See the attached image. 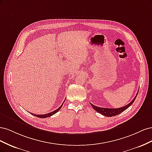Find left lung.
<instances>
[{"label":"left lung","mask_w":152,"mask_h":152,"mask_svg":"<svg viewBox=\"0 0 152 152\" xmlns=\"http://www.w3.org/2000/svg\"><path fill=\"white\" fill-rule=\"evenodd\" d=\"M138 91H137V93L136 94V96H135L134 98L127 105H126V106H124V107H121V108H101V107H96V106H95V105H94L93 104H91V105L92 106V107H93V109L95 110L96 112L101 113L102 115H104V116H106V117L115 116V115H118V114H120L122 112H124V110H126L127 108H128L133 103H134V100L136 98V96H137V94H138Z\"/></svg>","instance_id":"obj_1"}]
</instances>
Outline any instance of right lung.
I'll list each match as a JSON object with an SVG mask.
<instances>
[{"label":"right lung","instance_id":"obj_1","mask_svg":"<svg viewBox=\"0 0 152 152\" xmlns=\"http://www.w3.org/2000/svg\"><path fill=\"white\" fill-rule=\"evenodd\" d=\"M64 102L62 103V104H61V105L60 106V107H59L58 109H56V110H54V111H53V112H52L48 113H47V114H44V115H35V114L31 113H31V115H34V116H36L37 117H39V118H47V117H50V116H52L53 115H54V114H55L56 113H57V112L59 111V110L61 108V107H62V106H63Z\"/></svg>","mask_w":152,"mask_h":152}]
</instances>
